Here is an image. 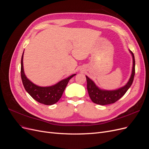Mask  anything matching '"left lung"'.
<instances>
[{"label":"left lung","instance_id":"obj_1","mask_svg":"<svg viewBox=\"0 0 149 149\" xmlns=\"http://www.w3.org/2000/svg\"><path fill=\"white\" fill-rule=\"evenodd\" d=\"M130 52L131 53L133 58L132 71L129 81L124 86L118 89L113 90V91L102 90L96 86V85L87 76H86L87 80V89L89 96L93 102L102 106L114 103L123 97L129 88L131 86L135 75V58L134 53L131 51H130Z\"/></svg>","mask_w":149,"mask_h":149}]
</instances>
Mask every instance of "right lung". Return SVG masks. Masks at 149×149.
I'll use <instances>...</instances> for the list:
<instances>
[{
	"label": "right lung",
	"instance_id": "right-lung-1",
	"mask_svg": "<svg viewBox=\"0 0 149 149\" xmlns=\"http://www.w3.org/2000/svg\"><path fill=\"white\" fill-rule=\"evenodd\" d=\"M23 55L21 59V78L24 86L30 95L35 101L45 105H52L57 102L61 97L66 86L70 79L73 78L76 74L69 76L65 79L61 80L57 84L48 87H41L35 85L26 77L24 71Z\"/></svg>",
	"mask_w": 149,
	"mask_h": 149
}]
</instances>
